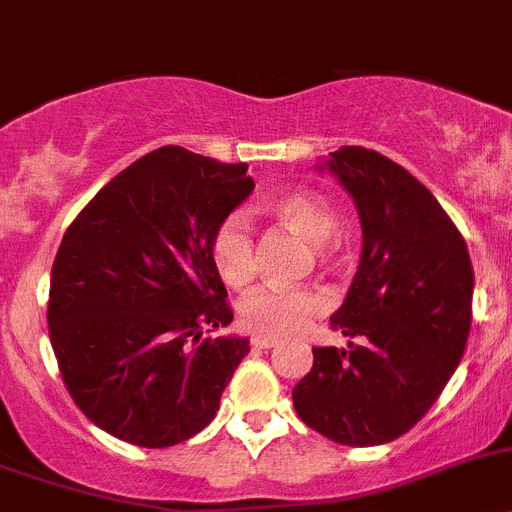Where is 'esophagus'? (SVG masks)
<instances>
[{
	"label": "esophagus",
	"instance_id": "obj_1",
	"mask_svg": "<svg viewBox=\"0 0 512 512\" xmlns=\"http://www.w3.org/2000/svg\"><path fill=\"white\" fill-rule=\"evenodd\" d=\"M274 344H276L274 337H261V334L251 337V347H256V349H271Z\"/></svg>",
	"mask_w": 512,
	"mask_h": 512
}]
</instances>
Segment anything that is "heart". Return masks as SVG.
I'll list each match as a JSON object with an SVG mask.
<instances>
[{"label": "heart", "instance_id": "obj_1", "mask_svg": "<svg viewBox=\"0 0 512 512\" xmlns=\"http://www.w3.org/2000/svg\"><path fill=\"white\" fill-rule=\"evenodd\" d=\"M269 211L281 223L311 241V248L321 261L334 256L332 233L337 228L332 203L316 191H289L269 203ZM211 256L216 271L228 286H243L253 276V233L241 213H231L216 228L211 241ZM326 309V296L311 286L281 289L261 286L243 296L238 306L241 324L261 337H289L301 332L311 316Z\"/></svg>", "mask_w": 512, "mask_h": 512}]
</instances>
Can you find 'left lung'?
I'll use <instances>...</instances> for the list:
<instances>
[{
  "mask_svg": "<svg viewBox=\"0 0 512 512\" xmlns=\"http://www.w3.org/2000/svg\"><path fill=\"white\" fill-rule=\"evenodd\" d=\"M352 196L362 259L332 326L347 349L316 347L294 387L296 415L349 447L397 440L437 402L472 321L465 238L437 198L377 150L344 145L321 160Z\"/></svg>",
  "mask_w": 512,
  "mask_h": 512,
  "instance_id": "8db88e82",
  "label": "left lung"
}]
</instances>
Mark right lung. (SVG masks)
<instances>
[{"instance_id":"1","label":"right lung","mask_w":512,"mask_h":512,"mask_svg":"<svg viewBox=\"0 0 512 512\" xmlns=\"http://www.w3.org/2000/svg\"><path fill=\"white\" fill-rule=\"evenodd\" d=\"M251 193L246 163L165 145L115 175L65 231L50 342L67 392L107 435L170 447L216 417L251 347L211 337L233 319L211 241Z\"/></svg>"}]
</instances>
